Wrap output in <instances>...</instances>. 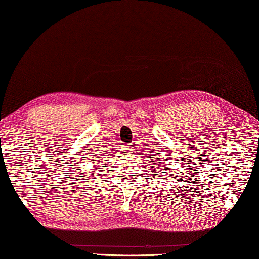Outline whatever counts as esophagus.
Masks as SVG:
<instances>
[{
    "instance_id": "obj_1",
    "label": "esophagus",
    "mask_w": 259,
    "mask_h": 259,
    "mask_svg": "<svg viewBox=\"0 0 259 259\" xmlns=\"http://www.w3.org/2000/svg\"><path fill=\"white\" fill-rule=\"evenodd\" d=\"M123 150H125V152H127V153H130V152H132L133 147L132 146H123Z\"/></svg>"
}]
</instances>
